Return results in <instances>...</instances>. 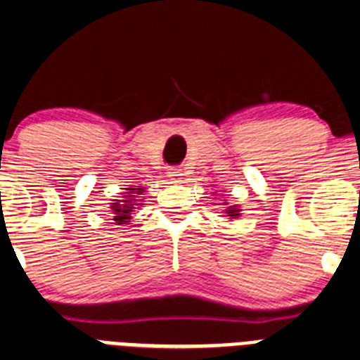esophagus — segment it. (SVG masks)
<instances>
[{
    "label": "esophagus",
    "instance_id": "esophagus-1",
    "mask_svg": "<svg viewBox=\"0 0 360 360\" xmlns=\"http://www.w3.org/2000/svg\"><path fill=\"white\" fill-rule=\"evenodd\" d=\"M169 178H171V182H174V184L184 182V171L176 169V167H174V169L169 171Z\"/></svg>",
    "mask_w": 360,
    "mask_h": 360
}]
</instances>
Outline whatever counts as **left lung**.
I'll use <instances>...</instances> for the list:
<instances>
[{
	"label": "left lung",
	"mask_w": 360,
	"mask_h": 360,
	"mask_svg": "<svg viewBox=\"0 0 360 360\" xmlns=\"http://www.w3.org/2000/svg\"><path fill=\"white\" fill-rule=\"evenodd\" d=\"M239 212H240V209H239V207H237V205H230L229 209L225 210L226 216H230V217H237V216H240Z\"/></svg>",
	"instance_id": "left-lung-1"
}]
</instances>
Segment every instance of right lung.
Returning <instances> with one entry per match:
<instances>
[{"mask_svg": "<svg viewBox=\"0 0 360 360\" xmlns=\"http://www.w3.org/2000/svg\"><path fill=\"white\" fill-rule=\"evenodd\" d=\"M143 187L134 186L130 189H127L124 193V200H114V203H110V210H112V217H114V225H128V221H130L131 212H134L135 205H143V203H137V194L143 193Z\"/></svg>", "mask_w": 360, "mask_h": 360, "instance_id": "right-lung-1", "label": "right lung"}]
</instances>
